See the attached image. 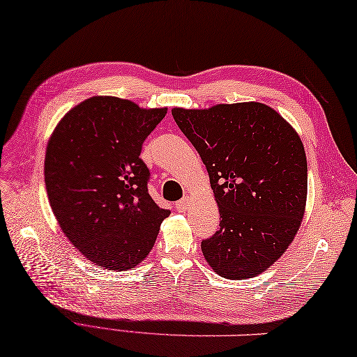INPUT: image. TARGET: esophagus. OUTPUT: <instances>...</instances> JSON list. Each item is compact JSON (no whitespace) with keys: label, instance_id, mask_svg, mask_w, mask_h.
<instances>
[{"label":"esophagus","instance_id":"34e87169","mask_svg":"<svg viewBox=\"0 0 357 357\" xmlns=\"http://www.w3.org/2000/svg\"><path fill=\"white\" fill-rule=\"evenodd\" d=\"M190 197H185V199H181V200H178L177 204H176V208L178 211H186L188 208H190Z\"/></svg>","mask_w":357,"mask_h":357}]
</instances>
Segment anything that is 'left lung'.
Returning <instances> with one entry per match:
<instances>
[{"mask_svg":"<svg viewBox=\"0 0 357 357\" xmlns=\"http://www.w3.org/2000/svg\"><path fill=\"white\" fill-rule=\"evenodd\" d=\"M172 116L206 166L219 206L220 228L202 241V253L227 280L257 277L305 216L307 163L297 130L262 102L174 107Z\"/></svg>","mask_w":357,"mask_h":357,"instance_id":"1","label":"left lung"}]
</instances>
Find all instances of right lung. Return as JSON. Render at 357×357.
<instances>
[{
  "mask_svg": "<svg viewBox=\"0 0 357 357\" xmlns=\"http://www.w3.org/2000/svg\"><path fill=\"white\" fill-rule=\"evenodd\" d=\"M167 113L129 99L93 96L51 133L45 185L59 227L71 244L107 271L135 268L155 244L169 210L147 192L139 158L147 135Z\"/></svg>",
  "mask_w": 357,
  "mask_h": 357,
  "instance_id": "add662e5",
  "label": "right lung"
}]
</instances>
